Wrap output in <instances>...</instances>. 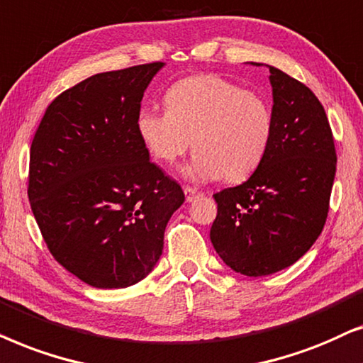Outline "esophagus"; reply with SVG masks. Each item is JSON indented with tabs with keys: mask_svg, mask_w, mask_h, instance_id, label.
Instances as JSON below:
<instances>
[{
	"mask_svg": "<svg viewBox=\"0 0 363 363\" xmlns=\"http://www.w3.org/2000/svg\"><path fill=\"white\" fill-rule=\"evenodd\" d=\"M184 194H186V201L192 202V201H196L197 197H201L202 192L197 189H192V187H184Z\"/></svg>",
	"mask_w": 363,
	"mask_h": 363,
	"instance_id": "esophagus-1",
	"label": "esophagus"
}]
</instances>
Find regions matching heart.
I'll list each match as a JSON object with an SVG mask.
<instances>
[{
	"label": "heart",
	"instance_id": "obj_1",
	"mask_svg": "<svg viewBox=\"0 0 363 363\" xmlns=\"http://www.w3.org/2000/svg\"><path fill=\"white\" fill-rule=\"evenodd\" d=\"M166 111H139L136 129L149 154L172 166L191 147L186 174L196 181L240 182L260 166L274 134V113L259 93L217 74L177 81Z\"/></svg>",
	"mask_w": 363,
	"mask_h": 363
}]
</instances>
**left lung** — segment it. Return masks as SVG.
Here are the masks:
<instances>
[{"label":"left lung","mask_w":363,"mask_h":363,"mask_svg":"<svg viewBox=\"0 0 363 363\" xmlns=\"http://www.w3.org/2000/svg\"><path fill=\"white\" fill-rule=\"evenodd\" d=\"M267 67L272 141L247 181L214 194L217 217L211 227L219 257L249 277L279 272L312 247L325 225L337 166L320 101L301 81Z\"/></svg>","instance_id":"8db88e82"}]
</instances>
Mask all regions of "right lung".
<instances>
[{
    "label": "right lung",
    "instance_id": "obj_1",
    "mask_svg": "<svg viewBox=\"0 0 363 363\" xmlns=\"http://www.w3.org/2000/svg\"><path fill=\"white\" fill-rule=\"evenodd\" d=\"M162 66L99 72L66 89L31 143L28 197L43 239L67 272L96 289L146 277L184 202L136 129L144 91Z\"/></svg>",
    "mask_w": 363,
    "mask_h": 363
}]
</instances>
